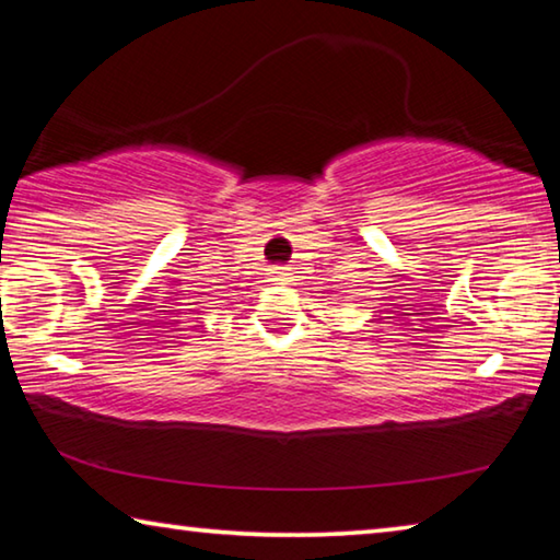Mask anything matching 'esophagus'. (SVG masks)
Here are the masks:
<instances>
[{"label":"esophagus","instance_id":"1","mask_svg":"<svg viewBox=\"0 0 560 560\" xmlns=\"http://www.w3.org/2000/svg\"><path fill=\"white\" fill-rule=\"evenodd\" d=\"M269 281H271V283H279V287H287V283H291L293 279H291L289 271L277 269V271H271V279H269Z\"/></svg>","mask_w":560,"mask_h":560}]
</instances>
